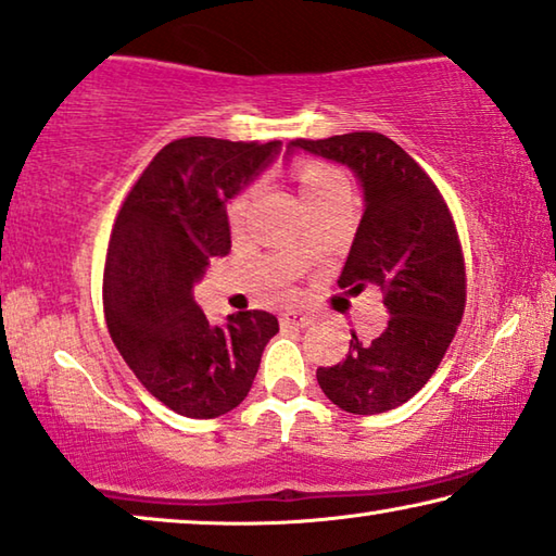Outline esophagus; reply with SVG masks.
<instances>
[{"label":"esophagus","mask_w":556,"mask_h":556,"mask_svg":"<svg viewBox=\"0 0 556 556\" xmlns=\"http://www.w3.org/2000/svg\"><path fill=\"white\" fill-rule=\"evenodd\" d=\"M281 325H289V327H309L312 323H315V317H309L307 312L302 309H287L281 312Z\"/></svg>","instance_id":"esophagus-1"}]
</instances>
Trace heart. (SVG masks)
Segmentation results:
<instances>
[{
  "mask_svg": "<svg viewBox=\"0 0 556 556\" xmlns=\"http://www.w3.org/2000/svg\"><path fill=\"white\" fill-rule=\"evenodd\" d=\"M296 181H300L304 199H307L312 206L319 201H327L350 191L348 176L342 174V168L323 159H302L296 163ZM247 203H249V191L239 193V197H233L229 201V206H226V216H229L231 226H239L244 222Z\"/></svg>",
  "mask_w": 556,
  "mask_h": 556,
  "instance_id": "obj_1",
  "label": "heart"
}]
</instances>
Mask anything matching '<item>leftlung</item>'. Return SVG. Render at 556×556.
Masks as SVG:
<instances>
[{
	"label": "left lung",
	"mask_w": 556,
	"mask_h": 556,
	"mask_svg": "<svg viewBox=\"0 0 556 556\" xmlns=\"http://www.w3.org/2000/svg\"><path fill=\"white\" fill-rule=\"evenodd\" d=\"M292 148L345 163L365 191L340 287H380L390 319L372 342L353 332L342 363L317 367L323 393L342 410L375 416L408 403L438 370L466 307L464 249L431 176L382 132L357 130Z\"/></svg>",
	"instance_id": "8db88e82"
}]
</instances>
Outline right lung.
Masks as SVG:
<instances>
[{
  "instance_id": "add662e5",
  "label": "right lung",
  "mask_w": 556,
  "mask_h": 556,
  "mask_svg": "<svg viewBox=\"0 0 556 556\" xmlns=\"http://www.w3.org/2000/svg\"><path fill=\"white\" fill-rule=\"evenodd\" d=\"M279 151V140L178 138L125 197L108 241V332L148 393L186 418H218L252 390L275 315L247 309L208 325L193 285L229 254L226 201Z\"/></svg>"
}]
</instances>
